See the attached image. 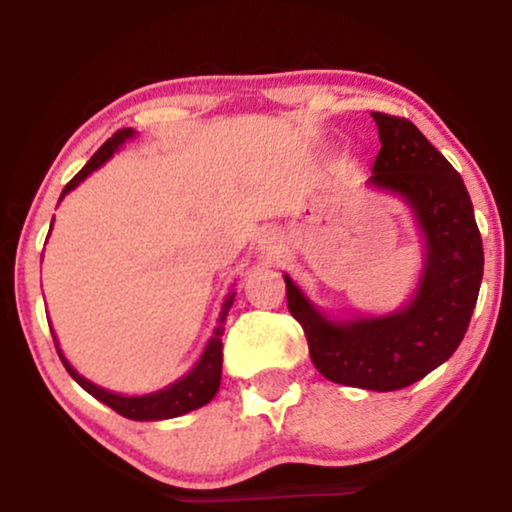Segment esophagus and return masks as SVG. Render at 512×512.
Here are the masks:
<instances>
[{
  "mask_svg": "<svg viewBox=\"0 0 512 512\" xmlns=\"http://www.w3.org/2000/svg\"><path fill=\"white\" fill-rule=\"evenodd\" d=\"M279 244H282V240H279L277 230H263V235H261V249L263 251L272 254V251L279 249Z\"/></svg>",
  "mask_w": 512,
  "mask_h": 512,
  "instance_id": "1",
  "label": "esophagus"
}]
</instances>
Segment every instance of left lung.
<instances>
[{"label": "left lung", "mask_w": 512, "mask_h": 512, "mask_svg": "<svg viewBox=\"0 0 512 512\" xmlns=\"http://www.w3.org/2000/svg\"><path fill=\"white\" fill-rule=\"evenodd\" d=\"M382 149L370 184L408 202L424 237L415 296L387 317L331 321L284 275L286 305L326 380L370 391L410 387L464 340L485 268L464 179L408 118L373 111Z\"/></svg>", "instance_id": "obj_1"}]
</instances>
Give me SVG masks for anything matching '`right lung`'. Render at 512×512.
I'll return each mask as SVG.
<instances>
[{"mask_svg":"<svg viewBox=\"0 0 512 512\" xmlns=\"http://www.w3.org/2000/svg\"><path fill=\"white\" fill-rule=\"evenodd\" d=\"M132 135H135V130H132V128H123V130L114 132V135H111L107 142H104L100 149L95 151V156L90 158L86 165H83V170L76 174V177L69 181L65 188H62L60 200L65 198V195L72 191V188L79 186L90 172H95L97 167H102L104 163H107V160L114 156V151L118 149V146H121L125 139H130ZM233 298H235V293H230V296L226 298V303H223L219 326L214 328L212 340L207 342L205 352H202L200 361L195 363V368L191 370V373L184 375L181 380H177L174 384H170V387L153 391V394L121 396V394H114V391L97 387V384L88 382L86 377H81L79 373H76V370L69 366V361L65 359V356H62V352L58 349L62 366L67 368V373L72 375L74 380L79 382L90 396H95L97 401L109 405L111 410H116L118 415H123L128 419H137V422H156V419H170V417L186 415V412L198 410V408H202V405H207L216 396V391H219L221 363H223L221 335H223V331H226V317H228L230 305H233ZM55 347H58V345H55Z\"/></svg>","mask_w":512,"mask_h":512,"instance_id":"right-lung-1","label":"right lung"}]
</instances>
